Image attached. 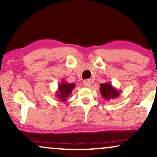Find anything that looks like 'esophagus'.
Returning a JSON list of instances; mask_svg holds the SVG:
<instances>
[{
    "label": "esophagus",
    "mask_w": 157,
    "mask_h": 157,
    "mask_svg": "<svg viewBox=\"0 0 157 157\" xmlns=\"http://www.w3.org/2000/svg\"><path fill=\"white\" fill-rule=\"evenodd\" d=\"M83 85L85 87H89V86H91V81L89 80H86L83 81Z\"/></svg>",
    "instance_id": "obj_1"
}]
</instances>
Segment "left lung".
I'll return each mask as SVG.
<instances>
[{
    "mask_svg": "<svg viewBox=\"0 0 157 157\" xmlns=\"http://www.w3.org/2000/svg\"><path fill=\"white\" fill-rule=\"evenodd\" d=\"M100 92L103 98L105 100L109 101L110 99L117 98L120 95V91L117 90L115 87H113L110 83H101L100 86Z\"/></svg>",
    "mask_w": 157,
    "mask_h": 157,
    "instance_id": "8db88e82",
    "label": "left lung"
}]
</instances>
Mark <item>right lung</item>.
Instances as JSON below:
<instances>
[{
  "label": "right lung",
  "mask_w": 157,
  "mask_h": 157,
  "mask_svg": "<svg viewBox=\"0 0 157 157\" xmlns=\"http://www.w3.org/2000/svg\"><path fill=\"white\" fill-rule=\"evenodd\" d=\"M74 87V83H69L65 80L62 81L61 83L58 86L56 96L59 98L60 101L65 102L67 101V98L71 95Z\"/></svg>",
  "instance_id": "right-lung-1"
}]
</instances>
